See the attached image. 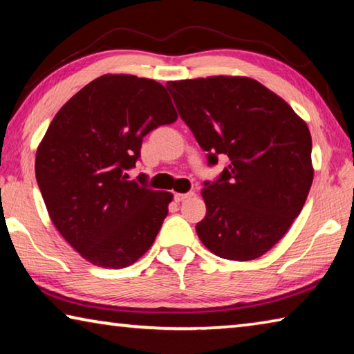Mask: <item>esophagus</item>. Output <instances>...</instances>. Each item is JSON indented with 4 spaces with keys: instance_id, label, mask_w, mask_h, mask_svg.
Here are the masks:
<instances>
[{
    "instance_id": "obj_1",
    "label": "esophagus",
    "mask_w": 354,
    "mask_h": 354,
    "mask_svg": "<svg viewBox=\"0 0 354 354\" xmlns=\"http://www.w3.org/2000/svg\"><path fill=\"white\" fill-rule=\"evenodd\" d=\"M194 195H195L194 192H187V194H175V201L176 203H183L185 200L192 198V196H194Z\"/></svg>"
}]
</instances>
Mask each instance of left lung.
Here are the masks:
<instances>
[{"label": "left lung", "mask_w": 354, "mask_h": 354, "mask_svg": "<svg viewBox=\"0 0 354 354\" xmlns=\"http://www.w3.org/2000/svg\"><path fill=\"white\" fill-rule=\"evenodd\" d=\"M179 117L207 153L230 158L205 181L200 241L223 259L251 261L283 239L308 198L314 171L306 123L283 98L242 76L167 82Z\"/></svg>", "instance_id": "left-lung-1"}]
</instances>
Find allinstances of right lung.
I'll list each match as a JSON object with an SVG mask.
<instances>
[{"mask_svg": "<svg viewBox=\"0 0 354 354\" xmlns=\"http://www.w3.org/2000/svg\"><path fill=\"white\" fill-rule=\"evenodd\" d=\"M162 84L104 75L56 113L35 156V178L57 231L84 259L134 263L151 247L171 194L131 179L143 137L176 120Z\"/></svg>", "mask_w": 354, "mask_h": 354, "instance_id": "add662e5", "label": "right lung"}]
</instances>
